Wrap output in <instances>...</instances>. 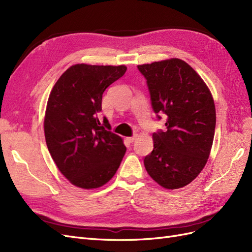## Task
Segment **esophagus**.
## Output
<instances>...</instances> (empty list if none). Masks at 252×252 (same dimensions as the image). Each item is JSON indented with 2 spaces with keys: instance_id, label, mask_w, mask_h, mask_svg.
<instances>
[{
  "instance_id": "esophagus-1",
  "label": "esophagus",
  "mask_w": 252,
  "mask_h": 252,
  "mask_svg": "<svg viewBox=\"0 0 252 252\" xmlns=\"http://www.w3.org/2000/svg\"><path fill=\"white\" fill-rule=\"evenodd\" d=\"M135 139H136V135L134 134V135H132V136H129V138H126V140L129 142V143H132V142H134L135 141Z\"/></svg>"
}]
</instances>
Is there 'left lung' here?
Wrapping results in <instances>:
<instances>
[{"instance_id": "8db88e82", "label": "left lung", "mask_w": 252, "mask_h": 252, "mask_svg": "<svg viewBox=\"0 0 252 252\" xmlns=\"http://www.w3.org/2000/svg\"><path fill=\"white\" fill-rule=\"evenodd\" d=\"M146 79L157 119L166 129L152 134L154 150L144 158L150 177L166 189L191 183L207 163L216 129V107L205 82L180 59L138 66Z\"/></svg>"}]
</instances>
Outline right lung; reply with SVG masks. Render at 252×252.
I'll return each mask as SVG.
<instances>
[{
	"label": "right lung",
	"mask_w": 252,
	"mask_h": 252,
	"mask_svg": "<svg viewBox=\"0 0 252 252\" xmlns=\"http://www.w3.org/2000/svg\"><path fill=\"white\" fill-rule=\"evenodd\" d=\"M127 67L77 64L53 86L44 120L45 139L59 170L74 186L93 189L117 172L126 147L97 118L104 91L123 77Z\"/></svg>",
	"instance_id": "obj_1"
}]
</instances>
